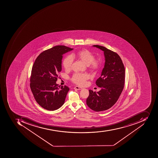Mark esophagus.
Returning <instances> with one entry per match:
<instances>
[{"mask_svg": "<svg viewBox=\"0 0 158 158\" xmlns=\"http://www.w3.org/2000/svg\"><path fill=\"white\" fill-rule=\"evenodd\" d=\"M74 89H77V90H81V89H83L82 87H79V86H76L74 87Z\"/></svg>", "mask_w": 158, "mask_h": 158, "instance_id": "obj_1", "label": "esophagus"}]
</instances>
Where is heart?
Listing matches in <instances>:
<instances>
[{"instance_id":"obj_1","label":"heart","mask_w":158,"mask_h":158,"mask_svg":"<svg viewBox=\"0 0 158 158\" xmlns=\"http://www.w3.org/2000/svg\"><path fill=\"white\" fill-rule=\"evenodd\" d=\"M75 57L88 65L92 70H98L100 67V60L95 59V56L89 50L84 49L80 50L75 55L73 54L72 56H68L64 58L63 65L65 70L71 69L73 60V58ZM89 79V75L86 73H75L72 76L71 80L73 83L76 85H84L86 83V81Z\"/></svg>"}]
</instances>
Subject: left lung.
Segmentation results:
<instances>
[{
	"mask_svg": "<svg viewBox=\"0 0 158 158\" xmlns=\"http://www.w3.org/2000/svg\"><path fill=\"white\" fill-rule=\"evenodd\" d=\"M104 51L105 63L101 76L96 84L101 88L99 91L89 90L86 104L95 111L108 110L116 103L123 90L125 68L119 55L105 47L94 45Z\"/></svg>",
	"mask_w": 158,
	"mask_h": 158,
	"instance_id": "left-lung-1",
	"label": "left lung"
}]
</instances>
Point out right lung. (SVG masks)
Segmentation results:
<instances>
[{
    "instance_id": "right-lung-1",
    "label": "right lung",
    "mask_w": 158,
    "mask_h": 158,
    "mask_svg": "<svg viewBox=\"0 0 158 158\" xmlns=\"http://www.w3.org/2000/svg\"><path fill=\"white\" fill-rule=\"evenodd\" d=\"M73 49L55 46L41 53L33 64L30 86L35 100L44 109L55 110L64 103L69 88L60 87L56 81L61 71L62 56Z\"/></svg>"
}]
</instances>
